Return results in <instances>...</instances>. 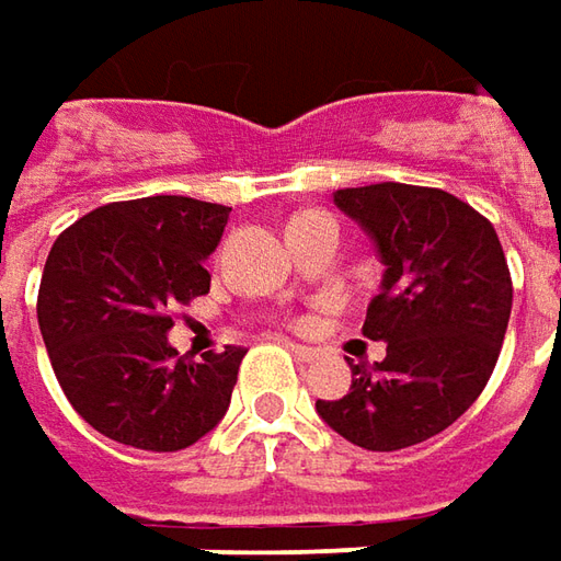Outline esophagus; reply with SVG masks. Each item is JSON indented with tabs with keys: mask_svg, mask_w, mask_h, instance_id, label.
<instances>
[{
	"mask_svg": "<svg viewBox=\"0 0 561 561\" xmlns=\"http://www.w3.org/2000/svg\"><path fill=\"white\" fill-rule=\"evenodd\" d=\"M287 346H290V353L299 358V362H314V358H318V350H314V346H302V343H290V340H287Z\"/></svg>",
	"mask_w": 561,
	"mask_h": 561,
	"instance_id": "obj_1",
	"label": "esophagus"
}]
</instances>
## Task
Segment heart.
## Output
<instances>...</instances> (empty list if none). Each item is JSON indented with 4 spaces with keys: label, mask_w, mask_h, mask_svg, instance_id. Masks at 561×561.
<instances>
[{
    "label": "heart",
    "mask_w": 561,
    "mask_h": 561,
    "mask_svg": "<svg viewBox=\"0 0 561 561\" xmlns=\"http://www.w3.org/2000/svg\"><path fill=\"white\" fill-rule=\"evenodd\" d=\"M306 215H312V211H306ZM296 218H302V215H296Z\"/></svg>",
    "instance_id": "heart-1"
}]
</instances>
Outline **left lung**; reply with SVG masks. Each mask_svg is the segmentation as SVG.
Segmentation results:
<instances>
[{"label":"left lung","mask_w":561,"mask_h":561,"mask_svg":"<svg viewBox=\"0 0 561 561\" xmlns=\"http://www.w3.org/2000/svg\"><path fill=\"white\" fill-rule=\"evenodd\" d=\"M334 205L383 265L362 334L383 340L387 356L371 368L350 362V393L314 409L340 437L393 453L446 431L481 397L503 350L512 277L493 225L446 190L353 186Z\"/></svg>","instance_id":"obj_1"}]
</instances>
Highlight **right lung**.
Segmentation results:
<instances>
[{
  "label": "right lung",
  "instance_id": "obj_1",
  "mask_svg": "<svg viewBox=\"0 0 561 561\" xmlns=\"http://www.w3.org/2000/svg\"><path fill=\"white\" fill-rule=\"evenodd\" d=\"M230 208L146 196L83 215L46 259L36 318L77 415L108 440L178 453L225 419L243 346L203 358L168 343L171 312L208 293L203 262Z\"/></svg>",
  "mask_w": 561,
  "mask_h": 561
}]
</instances>
